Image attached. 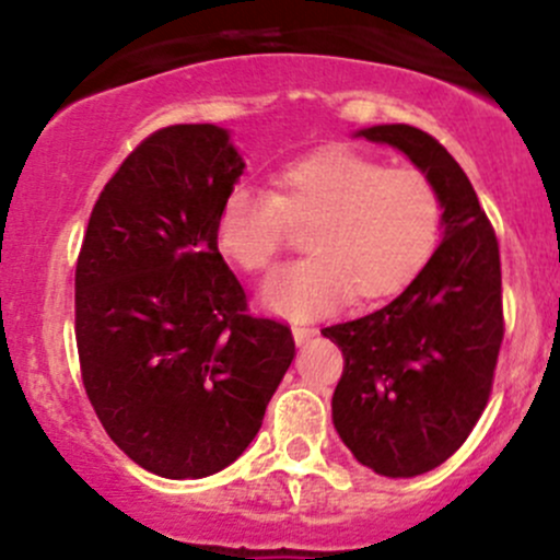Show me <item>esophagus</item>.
<instances>
[{
	"mask_svg": "<svg viewBox=\"0 0 560 560\" xmlns=\"http://www.w3.org/2000/svg\"><path fill=\"white\" fill-rule=\"evenodd\" d=\"M316 336L314 327H306V325H292V338H295V343L301 347V343L312 341V338Z\"/></svg>",
	"mask_w": 560,
	"mask_h": 560,
	"instance_id": "obj_1",
	"label": "esophagus"
}]
</instances>
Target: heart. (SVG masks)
<instances>
[{
    "mask_svg": "<svg viewBox=\"0 0 560 560\" xmlns=\"http://www.w3.org/2000/svg\"><path fill=\"white\" fill-rule=\"evenodd\" d=\"M276 189L235 186L217 217V246L248 273L273 265L290 222L312 224V254L259 287V303L290 319H314L358 301H382L417 279L444 233L436 184L411 167H387L352 149H327L273 175Z\"/></svg>",
    "mask_w": 560,
    "mask_h": 560,
    "instance_id": "b5f03b06",
    "label": "heart"
}]
</instances>
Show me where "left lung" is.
I'll use <instances>...</instances> for the list:
<instances>
[{"label": "left lung", "mask_w": 560, "mask_h": 560, "mask_svg": "<svg viewBox=\"0 0 560 560\" xmlns=\"http://www.w3.org/2000/svg\"><path fill=\"white\" fill-rule=\"evenodd\" d=\"M393 145L436 184L444 233L425 268L380 312L322 330L343 352L332 425L363 466L417 477L442 466L488 406L504 338L499 241L450 151L409 124L354 132Z\"/></svg>", "instance_id": "1"}]
</instances>
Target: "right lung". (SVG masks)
I'll return each mask as SVG.
<instances>
[{"mask_svg": "<svg viewBox=\"0 0 560 560\" xmlns=\"http://www.w3.org/2000/svg\"><path fill=\"white\" fill-rule=\"evenodd\" d=\"M246 171L217 124L145 138L105 184L75 268L83 387L107 436L165 479L238 460L284 380L290 327L246 314L217 246Z\"/></svg>", "mask_w": 560, "mask_h": 560, "instance_id": "1", "label": "right lung"}]
</instances>
